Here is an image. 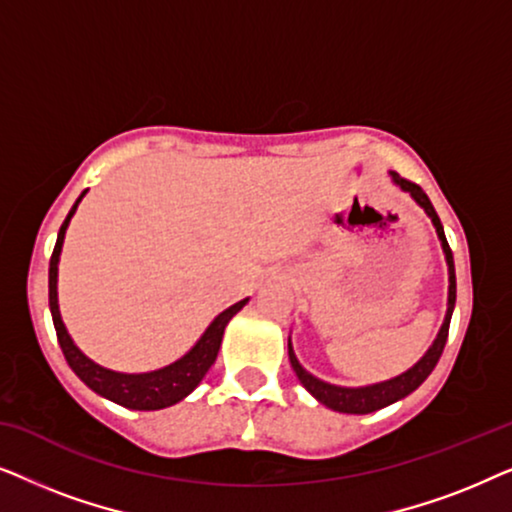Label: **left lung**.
<instances>
[{
    "mask_svg": "<svg viewBox=\"0 0 512 512\" xmlns=\"http://www.w3.org/2000/svg\"><path fill=\"white\" fill-rule=\"evenodd\" d=\"M391 177L398 186L403 188V191H408L412 198H415L419 205L424 207V212L431 216L433 226H436V233L440 237V242H443V251H445V258H447V265H450V298H447V314H445V324L440 328L436 342H433L429 352L422 356V361L415 363L408 373L394 377V380L389 382H380V384H373V387H361V389H345V387H335V384H326L317 380V377L307 373V370L300 366L296 354H293L291 349V342H289V361H291V368L296 370L298 380L303 387L310 391V394L317 398L319 403H324L326 408H331L335 412H347V415H368V412H375V410H382L387 408V405L401 401L408 394H412L419 384H422L426 377L431 375V370L436 368V363L440 359V354H443L445 349V342H447V333H450V319H452V312H454V300H457V277H454V258H452V249L450 244L445 240V233H443V223H440L436 209H433L429 195H426L422 188H419L415 181L410 179H403L401 174L391 172Z\"/></svg>",
    "mask_w": 512,
    "mask_h": 512,
    "instance_id": "left-lung-1",
    "label": "left lung"
}]
</instances>
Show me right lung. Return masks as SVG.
Segmentation results:
<instances>
[{
  "label": "right lung",
  "instance_id": "add662e5",
  "mask_svg": "<svg viewBox=\"0 0 512 512\" xmlns=\"http://www.w3.org/2000/svg\"><path fill=\"white\" fill-rule=\"evenodd\" d=\"M83 195H86V191L81 193V198ZM81 198L74 202V207L69 209L65 223L60 226L58 242H55V249L51 256V265H48V305H51L53 326H55V333H58L62 354H65L69 368H72L74 373L81 377V382L88 384L95 394L109 398V401H114L130 410L170 408V405L179 403L181 398L191 394V391L200 384L202 377H205L207 370L212 368V363L216 361V354H219L226 324L242 310L244 305H247V298L240 300V303L230 305L228 310H223L219 317L209 324L205 335L198 340V345H195L186 356H181L179 361H174L172 366L153 370V373H142V375L114 373V370L97 366V363L90 361L88 356H83L79 352V347H76L72 338H69L58 310V261L62 251V240H65L69 219L74 216Z\"/></svg>",
  "mask_w": 512,
  "mask_h": 512
}]
</instances>
